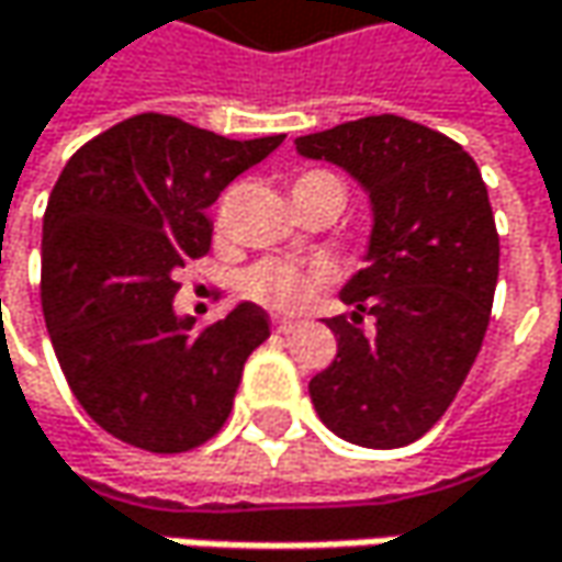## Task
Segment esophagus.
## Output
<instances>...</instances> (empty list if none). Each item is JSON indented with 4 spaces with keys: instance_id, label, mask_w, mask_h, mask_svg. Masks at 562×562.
Wrapping results in <instances>:
<instances>
[{
    "instance_id": "esophagus-1",
    "label": "esophagus",
    "mask_w": 562,
    "mask_h": 562,
    "mask_svg": "<svg viewBox=\"0 0 562 562\" xmlns=\"http://www.w3.org/2000/svg\"><path fill=\"white\" fill-rule=\"evenodd\" d=\"M273 328H277L280 334H292L295 328H299V322H295V318H277V322H273Z\"/></svg>"
}]
</instances>
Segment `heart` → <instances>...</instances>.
<instances>
[{
	"instance_id": "b5f03b06",
	"label": "heart",
	"mask_w": 562,
	"mask_h": 562,
	"mask_svg": "<svg viewBox=\"0 0 562 562\" xmlns=\"http://www.w3.org/2000/svg\"><path fill=\"white\" fill-rule=\"evenodd\" d=\"M312 182H337L328 173H305V177L295 179V186H312ZM340 186V182H337ZM325 280V270L322 267H299V263H260L254 270L244 273V292L270 308H280V312H292V308H302L312 292L322 285Z\"/></svg>"
}]
</instances>
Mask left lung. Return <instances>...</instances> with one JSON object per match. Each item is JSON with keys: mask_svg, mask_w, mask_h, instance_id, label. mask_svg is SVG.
Returning a JSON list of instances; mask_svg holds the SVG:
<instances>
[{"mask_svg": "<svg viewBox=\"0 0 562 562\" xmlns=\"http://www.w3.org/2000/svg\"><path fill=\"white\" fill-rule=\"evenodd\" d=\"M295 150L350 173L373 212L363 270L340 289L353 312L325 322L337 357L312 376V405L350 443L405 447L457 398L488 328L498 234L483 173L457 140L398 115L295 137Z\"/></svg>", "mask_w": 562, "mask_h": 562, "instance_id": "8db88e82", "label": "left lung"}]
</instances>
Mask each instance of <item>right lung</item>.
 Segmentation results:
<instances>
[{"instance_id": "right-lung-1", "label": "right lung", "mask_w": 562, "mask_h": 562, "mask_svg": "<svg viewBox=\"0 0 562 562\" xmlns=\"http://www.w3.org/2000/svg\"><path fill=\"white\" fill-rule=\"evenodd\" d=\"M285 134L231 140L173 115H134L79 147L41 237V305L86 415L131 447L182 453L225 425L244 363L270 337L237 302L205 331L173 308L177 270L212 244L209 205Z\"/></svg>"}]
</instances>
